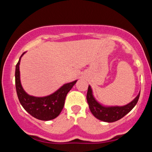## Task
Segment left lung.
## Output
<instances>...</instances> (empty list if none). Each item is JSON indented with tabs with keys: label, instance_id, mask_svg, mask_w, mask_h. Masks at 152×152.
<instances>
[{
	"label": "left lung",
	"instance_id": "1",
	"mask_svg": "<svg viewBox=\"0 0 152 152\" xmlns=\"http://www.w3.org/2000/svg\"><path fill=\"white\" fill-rule=\"evenodd\" d=\"M140 92L137 96L127 105L123 106H104L94 99L91 88L88 86L86 99L91 112L96 118L105 122H114L123 118L125 115L132 111V109L137 104Z\"/></svg>",
	"mask_w": 152,
	"mask_h": 152
}]
</instances>
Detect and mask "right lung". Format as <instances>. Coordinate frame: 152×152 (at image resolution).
I'll use <instances>...</instances> for the list:
<instances>
[{
  "label": "right lung",
  "instance_id": "right-lung-1",
  "mask_svg": "<svg viewBox=\"0 0 152 152\" xmlns=\"http://www.w3.org/2000/svg\"><path fill=\"white\" fill-rule=\"evenodd\" d=\"M20 56L18 62L15 66V81L17 95L20 104L23 109L31 116L42 121H49L56 118L60 114L64 108L66 95L77 80L64 84L53 94L44 97H36L28 95L23 90L20 80V58L24 53Z\"/></svg>",
  "mask_w": 152,
  "mask_h": 152
}]
</instances>
